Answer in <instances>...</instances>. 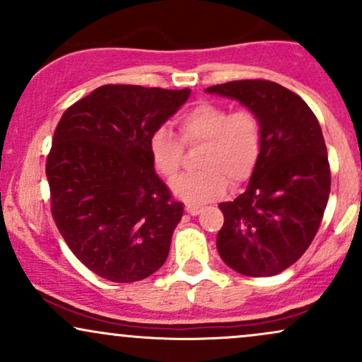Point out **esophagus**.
<instances>
[{
    "instance_id": "1",
    "label": "esophagus",
    "mask_w": 362,
    "mask_h": 362,
    "mask_svg": "<svg viewBox=\"0 0 362 362\" xmlns=\"http://www.w3.org/2000/svg\"><path fill=\"white\" fill-rule=\"evenodd\" d=\"M185 211H187V214H190V216H197L199 213H201V207H199V206H190V204H187V206H185Z\"/></svg>"
}]
</instances>
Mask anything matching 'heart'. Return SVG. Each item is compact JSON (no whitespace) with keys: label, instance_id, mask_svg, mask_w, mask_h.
Returning a JSON list of instances; mask_svg holds the SVG:
<instances>
[{"label":"heart","instance_id":"obj_1","mask_svg":"<svg viewBox=\"0 0 362 362\" xmlns=\"http://www.w3.org/2000/svg\"><path fill=\"white\" fill-rule=\"evenodd\" d=\"M178 141L168 129L160 127L149 138L153 168L173 178L184 165V147L199 146V172L172 182L173 194L194 204H204L226 192L228 184L242 185L252 177L264 144V127L252 109L230 110L219 103L202 102L178 119ZM230 182H228L227 180Z\"/></svg>","mask_w":362,"mask_h":362}]
</instances>
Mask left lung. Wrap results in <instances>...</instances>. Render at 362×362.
<instances>
[{"label": "left lung", "mask_w": 362, "mask_h": 362, "mask_svg": "<svg viewBox=\"0 0 362 362\" xmlns=\"http://www.w3.org/2000/svg\"><path fill=\"white\" fill-rule=\"evenodd\" d=\"M206 91L236 98L264 127L247 190L219 204L224 223L216 247L224 264L243 276L279 274L308 250L330 194L318 119L300 95L269 80L228 81Z\"/></svg>", "instance_id": "8db88e82"}]
</instances>
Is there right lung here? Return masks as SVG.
<instances>
[{"instance_id":"add662e5","label":"right lung","mask_w":362,"mask_h":362,"mask_svg":"<svg viewBox=\"0 0 362 362\" xmlns=\"http://www.w3.org/2000/svg\"><path fill=\"white\" fill-rule=\"evenodd\" d=\"M189 95L103 85L73 103L54 131L45 163L54 223L103 279H146L167 260L184 206L156 175L148 143Z\"/></svg>"}]
</instances>
